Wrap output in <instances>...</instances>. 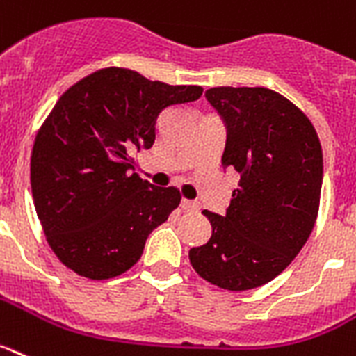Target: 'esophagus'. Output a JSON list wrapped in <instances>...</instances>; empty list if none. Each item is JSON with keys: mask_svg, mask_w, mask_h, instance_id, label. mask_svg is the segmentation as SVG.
Masks as SVG:
<instances>
[{"mask_svg": "<svg viewBox=\"0 0 356 356\" xmlns=\"http://www.w3.org/2000/svg\"><path fill=\"white\" fill-rule=\"evenodd\" d=\"M181 209L185 212H196L198 211V203L191 202V200H181Z\"/></svg>", "mask_w": 356, "mask_h": 356, "instance_id": "34e87169", "label": "esophagus"}]
</instances>
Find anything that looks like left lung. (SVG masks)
<instances>
[{
    "label": "left lung",
    "mask_w": 356,
    "mask_h": 356,
    "mask_svg": "<svg viewBox=\"0 0 356 356\" xmlns=\"http://www.w3.org/2000/svg\"><path fill=\"white\" fill-rule=\"evenodd\" d=\"M227 129L223 167L241 175L205 245L191 248L193 268L225 290L243 291L277 277L305 247L317 220L323 149L297 106L266 88L205 91Z\"/></svg>",
    "instance_id": "left-lung-1"
}]
</instances>
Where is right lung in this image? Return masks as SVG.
Here are the masks:
<instances>
[{
	"mask_svg": "<svg viewBox=\"0 0 356 356\" xmlns=\"http://www.w3.org/2000/svg\"><path fill=\"white\" fill-rule=\"evenodd\" d=\"M202 93V86L104 68L60 95L35 136L30 185L51 250L68 268L100 281L140 259L149 234L181 196L175 187L142 180L131 153L153 147L167 108Z\"/></svg>",
	"mask_w": 356,
	"mask_h": 356,
	"instance_id": "1",
	"label": "right lung"
}]
</instances>
